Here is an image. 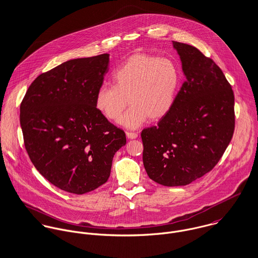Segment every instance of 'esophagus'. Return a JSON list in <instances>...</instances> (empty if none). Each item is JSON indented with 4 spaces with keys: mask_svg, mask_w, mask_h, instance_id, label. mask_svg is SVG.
<instances>
[{
    "mask_svg": "<svg viewBox=\"0 0 258 258\" xmlns=\"http://www.w3.org/2000/svg\"><path fill=\"white\" fill-rule=\"evenodd\" d=\"M126 136L128 139H136L138 137V134L134 133V132H127Z\"/></svg>",
    "mask_w": 258,
    "mask_h": 258,
    "instance_id": "esophagus-1",
    "label": "esophagus"
}]
</instances>
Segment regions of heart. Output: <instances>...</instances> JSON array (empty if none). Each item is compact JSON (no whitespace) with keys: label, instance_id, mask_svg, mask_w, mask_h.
<instances>
[{"label":"heart","instance_id":"obj_1","mask_svg":"<svg viewBox=\"0 0 258 258\" xmlns=\"http://www.w3.org/2000/svg\"><path fill=\"white\" fill-rule=\"evenodd\" d=\"M180 86L181 73L174 60L134 54L114 73L113 84L102 85L97 90L94 105L107 119L116 120L129 101L130 107L118 123L128 129H137L148 117L155 121L169 114Z\"/></svg>","mask_w":258,"mask_h":258}]
</instances>
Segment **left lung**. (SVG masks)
<instances>
[{
	"label": "left lung",
	"mask_w": 258,
	"mask_h": 258,
	"mask_svg": "<svg viewBox=\"0 0 258 258\" xmlns=\"http://www.w3.org/2000/svg\"><path fill=\"white\" fill-rule=\"evenodd\" d=\"M184 80L176 102L142 131L143 163L158 184H190L213 170L234 130V95L221 69L198 48L173 41Z\"/></svg>",
	"instance_id": "1"
}]
</instances>
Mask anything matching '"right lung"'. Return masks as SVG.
Instances as JSON below:
<instances>
[{
	"instance_id": "add662e5",
	"label": "right lung",
	"mask_w": 258,
	"mask_h": 258,
	"mask_svg": "<svg viewBox=\"0 0 258 258\" xmlns=\"http://www.w3.org/2000/svg\"><path fill=\"white\" fill-rule=\"evenodd\" d=\"M109 54L68 60L38 75L20 107L25 147L37 171L62 190L82 195L105 184L123 130L95 108Z\"/></svg>"
}]
</instances>
